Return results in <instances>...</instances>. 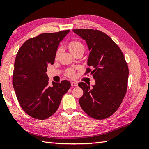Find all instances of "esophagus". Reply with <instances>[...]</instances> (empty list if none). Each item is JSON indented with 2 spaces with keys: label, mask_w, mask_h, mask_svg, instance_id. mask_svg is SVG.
Wrapping results in <instances>:
<instances>
[{
  "label": "esophagus",
  "mask_w": 149,
  "mask_h": 149,
  "mask_svg": "<svg viewBox=\"0 0 149 149\" xmlns=\"http://www.w3.org/2000/svg\"><path fill=\"white\" fill-rule=\"evenodd\" d=\"M71 85H72V86H78V83H77V82L74 81V82H72Z\"/></svg>",
  "instance_id": "1"
}]
</instances>
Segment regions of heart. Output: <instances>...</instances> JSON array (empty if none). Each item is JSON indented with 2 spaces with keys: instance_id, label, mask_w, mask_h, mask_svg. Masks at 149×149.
Here are the masks:
<instances>
[{
  "instance_id": "1",
  "label": "heart",
  "mask_w": 149,
  "mask_h": 149,
  "mask_svg": "<svg viewBox=\"0 0 149 149\" xmlns=\"http://www.w3.org/2000/svg\"><path fill=\"white\" fill-rule=\"evenodd\" d=\"M68 49L71 52L72 54H74L79 51H83L84 52V46L81 42H79V41H72V42L68 43ZM61 49L59 48L57 50L56 53V57H58L59 55L60 52H61ZM66 75H68L69 77H72L74 74V70L72 69H69L66 72Z\"/></svg>"
}]
</instances>
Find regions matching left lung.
Instances as JSON below:
<instances>
[{
    "instance_id": "left-lung-1",
    "label": "left lung",
    "mask_w": 149,
    "mask_h": 149,
    "mask_svg": "<svg viewBox=\"0 0 149 149\" xmlns=\"http://www.w3.org/2000/svg\"><path fill=\"white\" fill-rule=\"evenodd\" d=\"M86 41L90 51L86 74L90 72L95 84L79 83L83 90L79 102L81 108L95 119L111 116L118 109L127 88L129 68L122 50L106 34L99 30L74 29Z\"/></svg>"
}]
</instances>
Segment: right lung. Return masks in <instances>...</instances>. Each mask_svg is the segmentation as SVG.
<instances>
[{"mask_svg":"<svg viewBox=\"0 0 149 149\" xmlns=\"http://www.w3.org/2000/svg\"><path fill=\"white\" fill-rule=\"evenodd\" d=\"M70 30L43 33L27 40L19 49L13 74V86L21 107L28 115L38 120L52 116L63 96L71 86L68 81L52 82L46 74L54 64L59 43Z\"/></svg>","mask_w":149,"mask_h":149,"instance_id":"1","label":"right lung"}]
</instances>
